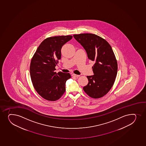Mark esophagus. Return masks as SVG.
Masks as SVG:
<instances>
[{
  "label": "esophagus",
  "mask_w": 146,
  "mask_h": 146,
  "mask_svg": "<svg viewBox=\"0 0 146 146\" xmlns=\"http://www.w3.org/2000/svg\"><path fill=\"white\" fill-rule=\"evenodd\" d=\"M72 76H73V77H76V78H78V77H80V76L78 75H76L75 74H72Z\"/></svg>",
  "instance_id": "esophagus-1"
}]
</instances>
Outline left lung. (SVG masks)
I'll return each instance as SVG.
<instances>
[{"mask_svg":"<svg viewBox=\"0 0 146 146\" xmlns=\"http://www.w3.org/2000/svg\"><path fill=\"white\" fill-rule=\"evenodd\" d=\"M73 36L86 50L88 58L95 62L92 66L94 75L87 76L89 82L83 90L93 98L103 97L113 86L117 74L118 64L111 47L105 39L94 34Z\"/></svg>","mask_w":146,"mask_h":146,"instance_id":"obj_1","label":"left lung"}]
</instances>
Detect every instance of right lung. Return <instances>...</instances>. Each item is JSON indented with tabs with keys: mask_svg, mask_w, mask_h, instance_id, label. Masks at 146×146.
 Wrapping results in <instances>:
<instances>
[{
	"mask_svg": "<svg viewBox=\"0 0 146 146\" xmlns=\"http://www.w3.org/2000/svg\"><path fill=\"white\" fill-rule=\"evenodd\" d=\"M72 36L49 37L41 43L32 58L30 77L36 92L47 100L55 101L66 91L69 73L55 72V66L61 57V48L72 39Z\"/></svg>",
	"mask_w": 146,
	"mask_h": 146,
	"instance_id": "right-lung-1",
	"label": "right lung"
}]
</instances>
